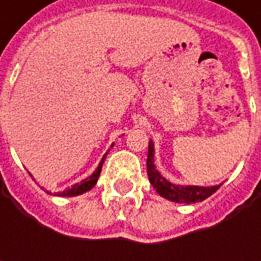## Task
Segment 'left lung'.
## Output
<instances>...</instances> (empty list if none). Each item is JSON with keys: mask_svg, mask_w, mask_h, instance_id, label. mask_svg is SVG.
Listing matches in <instances>:
<instances>
[{"mask_svg": "<svg viewBox=\"0 0 261 261\" xmlns=\"http://www.w3.org/2000/svg\"><path fill=\"white\" fill-rule=\"evenodd\" d=\"M146 171L148 178L151 181L152 187L156 190V193L163 197H166L175 203H196L207 199L211 195H214L221 185L203 187V186H181L174 185L168 181L166 177H163L161 173L155 168V160H154V142L149 141L148 146V158H146Z\"/></svg>", "mask_w": 261, "mask_h": 261, "instance_id": "left-lung-1", "label": "left lung"}]
</instances>
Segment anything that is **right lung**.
<instances>
[{
  "mask_svg": "<svg viewBox=\"0 0 261 261\" xmlns=\"http://www.w3.org/2000/svg\"><path fill=\"white\" fill-rule=\"evenodd\" d=\"M115 145V144H112V146ZM110 151V149H109ZM106 155H107V152H106L103 158H101V161H100V164L98 167L95 168V171L93 174L90 175V177H87L84 178L81 183H75L74 186H71V187H68L65 190H62V192H58V193H54L55 196H64V197H72V196H78V195H83V193H86L88 190H91L93 187L97 183V180H98V177H100V173H101V167H103V163H105ZM32 175V174H30ZM47 192V190H46ZM49 195H52L50 192H47Z\"/></svg>",
  "mask_w": 261,
  "mask_h": 261,
  "instance_id": "1",
  "label": "right lung"
}]
</instances>
